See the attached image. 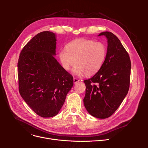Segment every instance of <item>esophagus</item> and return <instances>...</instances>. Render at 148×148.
I'll use <instances>...</instances> for the list:
<instances>
[{"mask_svg": "<svg viewBox=\"0 0 148 148\" xmlns=\"http://www.w3.org/2000/svg\"><path fill=\"white\" fill-rule=\"evenodd\" d=\"M79 81H80L79 79H77V78H74V83H77V82H79Z\"/></svg>", "mask_w": 148, "mask_h": 148, "instance_id": "esophagus-1", "label": "esophagus"}]
</instances>
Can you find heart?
<instances>
[{
  "label": "heart",
  "mask_w": 148,
  "mask_h": 148,
  "mask_svg": "<svg viewBox=\"0 0 148 148\" xmlns=\"http://www.w3.org/2000/svg\"><path fill=\"white\" fill-rule=\"evenodd\" d=\"M107 54L106 45L86 39H78L68 43L65 50L59 52L62 67L69 71L75 64L74 73L92 75L103 66Z\"/></svg>",
  "instance_id": "obj_1"
}]
</instances>
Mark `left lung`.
Masks as SVG:
<instances>
[{
    "mask_svg": "<svg viewBox=\"0 0 148 148\" xmlns=\"http://www.w3.org/2000/svg\"><path fill=\"white\" fill-rule=\"evenodd\" d=\"M107 39L104 63L91 78L84 80L86 94L83 103L92 116L99 119L111 116L128 94L131 74L129 54L120 40L112 32H104Z\"/></svg>",
    "mask_w": 148,
    "mask_h": 148,
    "instance_id": "obj_1",
    "label": "left lung"
}]
</instances>
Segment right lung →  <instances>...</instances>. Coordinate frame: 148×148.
Segmentation results:
<instances>
[{
	"mask_svg": "<svg viewBox=\"0 0 148 148\" xmlns=\"http://www.w3.org/2000/svg\"><path fill=\"white\" fill-rule=\"evenodd\" d=\"M56 45L54 33H39L23 48L17 64L20 95L42 118L58 114L73 86V77L54 57Z\"/></svg>",
	"mask_w": 148,
	"mask_h": 148,
	"instance_id": "right-lung-1",
	"label": "right lung"
}]
</instances>
